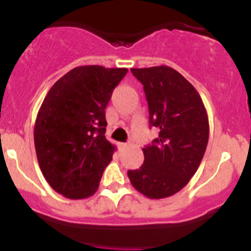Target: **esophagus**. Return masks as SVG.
Listing matches in <instances>:
<instances>
[{"mask_svg": "<svg viewBox=\"0 0 251 251\" xmlns=\"http://www.w3.org/2000/svg\"><path fill=\"white\" fill-rule=\"evenodd\" d=\"M119 147H121L122 150H126V148L129 147V145H128V143H119Z\"/></svg>", "mask_w": 251, "mask_h": 251, "instance_id": "obj_1", "label": "esophagus"}]
</instances>
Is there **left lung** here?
I'll return each instance as SVG.
<instances>
[{
	"label": "left lung",
	"mask_w": 251,
	"mask_h": 251,
	"mask_svg": "<svg viewBox=\"0 0 251 251\" xmlns=\"http://www.w3.org/2000/svg\"><path fill=\"white\" fill-rule=\"evenodd\" d=\"M143 84L150 123L158 138L143 148L145 162L128 177L148 199H166L181 191L196 174L208 142V117L194 85L170 66L130 69Z\"/></svg>",
	"instance_id": "1"
}]
</instances>
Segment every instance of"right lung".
Wrapping results in <instances>:
<instances>
[{
	"mask_svg": "<svg viewBox=\"0 0 251 251\" xmlns=\"http://www.w3.org/2000/svg\"><path fill=\"white\" fill-rule=\"evenodd\" d=\"M128 69L77 66L51 86L35 122L40 170L66 199L97 192L117 147L105 138V108Z\"/></svg>",
	"mask_w": 251,
	"mask_h": 251,
	"instance_id": "1",
	"label": "right lung"
}]
</instances>
